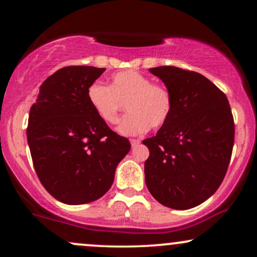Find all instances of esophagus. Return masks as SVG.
I'll return each mask as SVG.
<instances>
[{"instance_id": "34e87169", "label": "esophagus", "mask_w": 257, "mask_h": 257, "mask_svg": "<svg viewBox=\"0 0 257 257\" xmlns=\"http://www.w3.org/2000/svg\"><path fill=\"white\" fill-rule=\"evenodd\" d=\"M130 142H131L132 147H136V146H138L139 144H140V139H131V140H130Z\"/></svg>"}]
</instances>
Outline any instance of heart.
<instances>
[{"instance_id": "obj_1", "label": "heart", "mask_w": 257, "mask_h": 257, "mask_svg": "<svg viewBox=\"0 0 257 257\" xmlns=\"http://www.w3.org/2000/svg\"><path fill=\"white\" fill-rule=\"evenodd\" d=\"M87 100L96 114L106 124H115L122 103H127L130 113L122 118L118 132L138 136L150 127L166 124L173 111V97L164 84L136 70H125L111 77L110 86L94 82L87 87Z\"/></svg>"}]
</instances>
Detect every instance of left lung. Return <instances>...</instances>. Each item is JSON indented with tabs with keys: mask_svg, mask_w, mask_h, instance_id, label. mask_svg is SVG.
I'll use <instances>...</instances> for the list:
<instances>
[{
	"mask_svg": "<svg viewBox=\"0 0 257 257\" xmlns=\"http://www.w3.org/2000/svg\"><path fill=\"white\" fill-rule=\"evenodd\" d=\"M173 97V111L157 136L143 142L150 150L145 181L161 205L189 209L210 198L227 173L235 125L228 99L198 72L177 66L150 69Z\"/></svg>",
	"mask_w": 257,
	"mask_h": 257,
	"instance_id": "1",
	"label": "left lung"
}]
</instances>
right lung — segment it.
<instances>
[{"label": "right lung", "mask_w": 257, "mask_h": 257, "mask_svg": "<svg viewBox=\"0 0 257 257\" xmlns=\"http://www.w3.org/2000/svg\"><path fill=\"white\" fill-rule=\"evenodd\" d=\"M105 71L65 66L49 76L30 108L27 138L37 177L66 205L92 202L113 184L131 144L108 127L87 100V87Z\"/></svg>", "instance_id": "obj_1"}]
</instances>
